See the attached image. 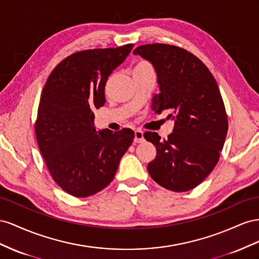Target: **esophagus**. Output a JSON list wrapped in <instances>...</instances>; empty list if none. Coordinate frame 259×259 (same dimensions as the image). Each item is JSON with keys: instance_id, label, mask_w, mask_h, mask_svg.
Listing matches in <instances>:
<instances>
[{"instance_id": "1", "label": "esophagus", "mask_w": 259, "mask_h": 259, "mask_svg": "<svg viewBox=\"0 0 259 259\" xmlns=\"http://www.w3.org/2000/svg\"><path fill=\"white\" fill-rule=\"evenodd\" d=\"M144 140V135H143V132L141 131V130H136L135 131V142L136 143H140V142H142Z\"/></svg>"}]
</instances>
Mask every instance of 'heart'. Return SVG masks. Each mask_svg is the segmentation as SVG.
Wrapping results in <instances>:
<instances>
[{
    "label": "heart",
    "instance_id": "heart-1",
    "mask_svg": "<svg viewBox=\"0 0 259 259\" xmlns=\"http://www.w3.org/2000/svg\"><path fill=\"white\" fill-rule=\"evenodd\" d=\"M144 66H150L149 64H147L146 62H140L135 68H138V67H144Z\"/></svg>",
    "mask_w": 259,
    "mask_h": 259
}]
</instances>
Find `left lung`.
I'll return each instance as SVG.
<instances>
[{"mask_svg": "<svg viewBox=\"0 0 259 259\" xmlns=\"http://www.w3.org/2000/svg\"><path fill=\"white\" fill-rule=\"evenodd\" d=\"M134 54L149 61L156 71L159 93L152 102L155 113L171 109L169 117L175 120L165 140L156 132L144 134L157 151L147 170L162 188L192 190L217 165L227 137L228 119L218 84L202 61L181 48L145 44Z\"/></svg>", "mask_w": 259, "mask_h": 259, "instance_id": "obj_1", "label": "left lung"}]
</instances>
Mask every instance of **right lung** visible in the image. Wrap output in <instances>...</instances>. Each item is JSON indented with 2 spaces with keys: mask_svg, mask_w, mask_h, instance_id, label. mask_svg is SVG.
Returning a JSON list of instances; mask_svg holds the SVG:
<instances>
[{
  "mask_svg": "<svg viewBox=\"0 0 259 259\" xmlns=\"http://www.w3.org/2000/svg\"><path fill=\"white\" fill-rule=\"evenodd\" d=\"M132 48L78 52L56 66L43 88L36 141L52 178L72 196L106 188L134 141L131 129L98 131L92 112L104 105L106 81Z\"/></svg>",
  "mask_w": 259,
  "mask_h": 259,
  "instance_id": "right-lung-1",
  "label": "right lung"
}]
</instances>
